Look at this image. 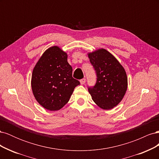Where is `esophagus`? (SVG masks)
<instances>
[{"label":"esophagus","instance_id":"obj_1","mask_svg":"<svg viewBox=\"0 0 159 159\" xmlns=\"http://www.w3.org/2000/svg\"><path fill=\"white\" fill-rule=\"evenodd\" d=\"M85 81H86V80H85V78L81 79V80H80V84H81V85H84V84L85 83Z\"/></svg>","mask_w":159,"mask_h":159}]
</instances>
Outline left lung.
Returning a JSON list of instances; mask_svg holds the SVG:
<instances>
[{"mask_svg": "<svg viewBox=\"0 0 159 159\" xmlns=\"http://www.w3.org/2000/svg\"><path fill=\"white\" fill-rule=\"evenodd\" d=\"M88 57L97 75L96 84L88 87L93 102L103 109L117 105L126 93L127 77L118 60L105 49L89 53Z\"/></svg>", "mask_w": 159, "mask_h": 159, "instance_id": "8db88e82", "label": "left lung"}]
</instances>
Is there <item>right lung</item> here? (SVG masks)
Returning <instances> with one entry per match:
<instances>
[{"instance_id":"obj_1","label":"right lung","mask_w":159,"mask_h":159,"mask_svg":"<svg viewBox=\"0 0 159 159\" xmlns=\"http://www.w3.org/2000/svg\"><path fill=\"white\" fill-rule=\"evenodd\" d=\"M68 55L58 46L46 50L32 71L31 85L34 98L42 106L57 111L69 102L74 88L80 84L72 77Z\"/></svg>"}]
</instances>
